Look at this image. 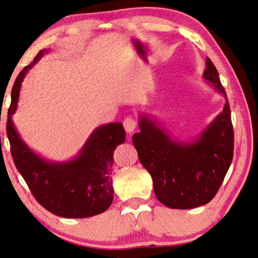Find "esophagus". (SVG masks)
Wrapping results in <instances>:
<instances>
[{
	"mask_svg": "<svg viewBox=\"0 0 258 258\" xmlns=\"http://www.w3.org/2000/svg\"><path fill=\"white\" fill-rule=\"evenodd\" d=\"M123 126H124V129H125V132L126 133H133L135 129H136V126H137V121L134 119L133 116H128V117H125L124 119V121H123Z\"/></svg>",
	"mask_w": 258,
	"mask_h": 258,
	"instance_id": "esophagus-1",
	"label": "esophagus"
}]
</instances>
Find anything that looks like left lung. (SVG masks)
<instances>
[{
    "mask_svg": "<svg viewBox=\"0 0 258 258\" xmlns=\"http://www.w3.org/2000/svg\"><path fill=\"white\" fill-rule=\"evenodd\" d=\"M204 78L225 97L223 112L191 143L171 139L153 120L142 115L133 136L142 166L153 179L154 193L172 209H191L216 196L233 159L234 134L230 104L216 67L206 59Z\"/></svg>",
    "mask_w": 258,
    "mask_h": 258,
    "instance_id": "8db88e82",
    "label": "left lung"
}]
</instances>
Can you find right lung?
Instances as JSON below:
<instances>
[{
  "instance_id": "right-lung-1",
  "label": "right lung",
  "mask_w": 258,
  "mask_h": 258,
  "mask_svg": "<svg viewBox=\"0 0 258 258\" xmlns=\"http://www.w3.org/2000/svg\"><path fill=\"white\" fill-rule=\"evenodd\" d=\"M46 50L20 72L11 91L7 134L16 168L36 201L50 213L66 218H84L104 213L113 201V152L125 142L122 123L104 124L88 138L75 159L67 162L46 161L29 149L15 128L11 115L18 104L20 86L27 71Z\"/></svg>"
}]
</instances>
